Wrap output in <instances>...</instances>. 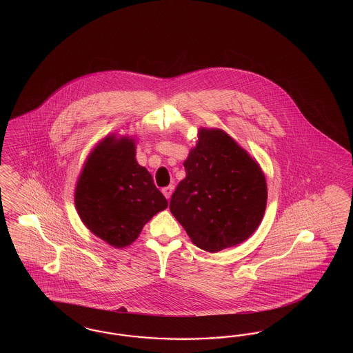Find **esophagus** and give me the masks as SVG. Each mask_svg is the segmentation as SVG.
<instances>
[{
  "label": "esophagus",
  "mask_w": 353,
  "mask_h": 353,
  "mask_svg": "<svg viewBox=\"0 0 353 353\" xmlns=\"http://www.w3.org/2000/svg\"><path fill=\"white\" fill-rule=\"evenodd\" d=\"M161 192H163L164 196H165L167 199H170V198H171L172 192H173V186H167V188H164Z\"/></svg>",
  "instance_id": "34e87169"
}]
</instances>
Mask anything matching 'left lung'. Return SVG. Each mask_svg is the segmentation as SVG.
<instances>
[{
    "mask_svg": "<svg viewBox=\"0 0 353 353\" xmlns=\"http://www.w3.org/2000/svg\"><path fill=\"white\" fill-rule=\"evenodd\" d=\"M183 167L170 210L195 246L219 252L254 234L267 208V180L246 150L223 129L199 128Z\"/></svg>",
    "mask_w": 353,
    "mask_h": 353,
    "instance_id": "left-lung-1",
    "label": "left lung"
}]
</instances>
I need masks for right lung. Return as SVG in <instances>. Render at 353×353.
I'll return each mask as SVG.
<instances>
[{"mask_svg":"<svg viewBox=\"0 0 353 353\" xmlns=\"http://www.w3.org/2000/svg\"><path fill=\"white\" fill-rule=\"evenodd\" d=\"M81 221L110 246L132 245L168 202L136 161V139L108 134L90 151L75 188Z\"/></svg>","mask_w":353,"mask_h":353,"instance_id":"1","label":"right lung"}]
</instances>
